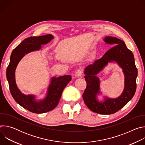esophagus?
Returning a JSON list of instances; mask_svg holds the SVG:
<instances>
[{"label":"esophagus","instance_id":"1","mask_svg":"<svg viewBox=\"0 0 145 145\" xmlns=\"http://www.w3.org/2000/svg\"><path fill=\"white\" fill-rule=\"evenodd\" d=\"M82 73H83V71L82 69H78L76 71V72L74 73V76L76 77H81Z\"/></svg>","mask_w":145,"mask_h":145}]
</instances>
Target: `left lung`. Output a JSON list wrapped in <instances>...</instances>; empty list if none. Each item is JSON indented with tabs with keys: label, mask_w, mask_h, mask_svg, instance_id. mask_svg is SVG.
I'll use <instances>...</instances> for the list:
<instances>
[{
	"label": "left lung",
	"mask_w": 145,
	"mask_h": 145,
	"mask_svg": "<svg viewBox=\"0 0 145 145\" xmlns=\"http://www.w3.org/2000/svg\"><path fill=\"white\" fill-rule=\"evenodd\" d=\"M104 41L114 45L100 59L96 60L93 64L85 68L84 78L87 87L82 94L85 104L92 111L103 115L112 114L125 106L134 96L137 88L136 80L138 70L136 68L134 55L127 49L123 40L113 37H106ZM115 61L123 69L125 74V88L120 97L116 99L105 98L99 102L97 95L99 91V80L96 74L101 71L108 62Z\"/></svg>",
	"instance_id": "8db88e82"
}]
</instances>
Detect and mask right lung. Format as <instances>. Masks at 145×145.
Here are the masks:
<instances>
[{
    "mask_svg": "<svg viewBox=\"0 0 145 145\" xmlns=\"http://www.w3.org/2000/svg\"><path fill=\"white\" fill-rule=\"evenodd\" d=\"M52 34L39 37H30L25 39L12 51L9 65L7 68L6 76L11 94L18 104L27 110L35 114H42L53 110L58 104L62 93L72 80L70 75L53 77L52 78L45 99L37 101L33 95H26L18 89L15 78V72L20 60L25 54L39 50L41 45L46 44L53 39Z\"/></svg>",
    "mask_w": 145,
    "mask_h": 145,
    "instance_id": "add662e5",
    "label": "right lung"
}]
</instances>
